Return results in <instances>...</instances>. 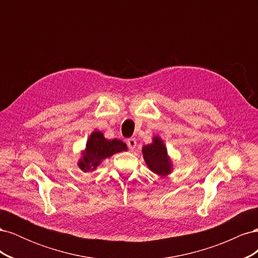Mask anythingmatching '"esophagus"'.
<instances>
[{
	"label": "esophagus",
	"instance_id": "obj_1",
	"mask_svg": "<svg viewBox=\"0 0 258 258\" xmlns=\"http://www.w3.org/2000/svg\"><path fill=\"white\" fill-rule=\"evenodd\" d=\"M127 145L130 148V150H135L136 146H137V141L136 139H128L127 140Z\"/></svg>",
	"mask_w": 258,
	"mask_h": 258
}]
</instances>
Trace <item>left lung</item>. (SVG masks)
<instances>
[{
	"label": "left lung",
	"mask_w": 258,
	"mask_h": 258,
	"mask_svg": "<svg viewBox=\"0 0 258 258\" xmlns=\"http://www.w3.org/2000/svg\"><path fill=\"white\" fill-rule=\"evenodd\" d=\"M142 152L147 167L154 173L163 176L171 172L172 163L168 157L167 148L160 138L155 137L153 143L143 146Z\"/></svg>",
	"instance_id": "1"
}]
</instances>
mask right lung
Instances as JSON below:
<instances>
[{
  "label": "right lung",
  "instance_id": "right-lung-1",
  "mask_svg": "<svg viewBox=\"0 0 258 258\" xmlns=\"http://www.w3.org/2000/svg\"><path fill=\"white\" fill-rule=\"evenodd\" d=\"M127 151V145L120 140H107L102 132L95 131L89 137L83 158L79 162V167L84 171L95 170L103 159L111 157L112 155Z\"/></svg>",
  "mask_w": 258,
  "mask_h": 258
}]
</instances>
